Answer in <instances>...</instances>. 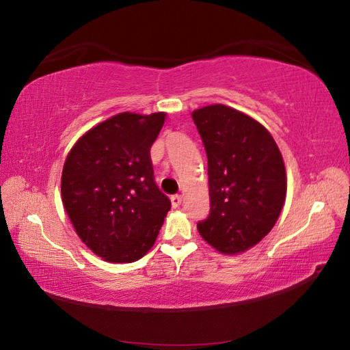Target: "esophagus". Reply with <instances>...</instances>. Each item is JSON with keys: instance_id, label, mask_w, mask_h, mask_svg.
<instances>
[{"instance_id": "1", "label": "esophagus", "mask_w": 350, "mask_h": 350, "mask_svg": "<svg viewBox=\"0 0 350 350\" xmlns=\"http://www.w3.org/2000/svg\"><path fill=\"white\" fill-rule=\"evenodd\" d=\"M182 204V196H173L171 197V206L174 207V209H177Z\"/></svg>"}]
</instances>
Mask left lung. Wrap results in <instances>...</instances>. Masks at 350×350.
I'll list each match as a JSON object with an SVG mask.
<instances>
[{
	"instance_id": "left-lung-1",
	"label": "left lung",
	"mask_w": 350,
	"mask_h": 350,
	"mask_svg": "<svg viewBox=\"0 0 350 350\" xmlns=\"http://www.w3.org/2000/svg\"><path fill=\"white\" fill-rule=\"evenodd\" d=\"M207 154L211 213L197 224L221 254L254 247L271 232L286 202V167L262 123L221 103L192 111Z\"/></svg>"
}]
</instances>
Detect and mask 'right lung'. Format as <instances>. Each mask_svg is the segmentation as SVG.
<instances>
[{
    "label": "right lung",
    "instance_id": "1",
    "mask_svg": "<svg viewBox=\"0 0 350 350\" xmlns=\"http://www.w3.org/2000/svg\"><path fill=\"white\" fill-rule=\"evenodd\" d=\"M165 116L116 114L87 131L66 158L64 211L79 239L105 262L132 263L146 256L170 211L150 161Z\"/></svg>",
    "mask_w": 350,
    "mask_h": 350
}]
</instances>
